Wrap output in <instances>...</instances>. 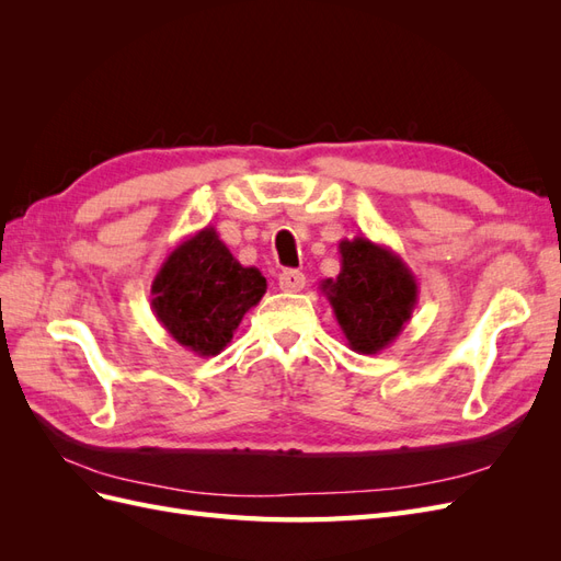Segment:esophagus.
I'll use <instances>...</instances> for the list:
<instances>
[{"mask_svg": "<svg viewBox=\"0 0 561 561\" xmlns=\"http://www.w3.org/2000/svg\"><path fill=\"white\" fill-rule=\"evenodd\" d=\"M278 285L285 293H299V290H304V285H307V276L299 274V271H295V268H287L278 276Z\"/></svg>", "mask_w": 561, "mask_h": 561, "instance_id": "1", "label": "esophagus"}]
</instances>
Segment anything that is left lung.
<instances>
[{"instance_id": "8db88e82", "label": "left lung", "mask_w": 561, "mask_h": 561, "mask_svg": "<svg viewBox=\"0 0 561 561\" xmlns=\"http://www.w3.org/2000/svg\"><path fill=\"white\" fill-rule=\"evenodd\" d=\"M342 271L320 283L348 346L355 353L375 355L400 336L419 301L412 268L398 252L355 236L339 241Z\"/></svg>"}]
</instances>
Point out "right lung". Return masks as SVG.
I'll return each instance as SVG.
<instances>
[{"label": "right lung", "instance_id": "right-lung-1", "mask_svg": "<svg viewBox=\"0 0 561 561\" xmlns=\"http://www.w3.org/2000/svg\"><path fill=\"white\" fill-rule=\"evenodd\" d=\"M264 293L262 271L243 266L215 227H203L163 260L151 280V311L180 346L213 358L227 348Z\"/></svg>", "mask_w": 561, "mask_h": 561}]
</instances>
